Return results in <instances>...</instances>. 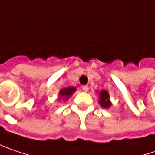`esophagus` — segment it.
<instances>
[{
	"label": "esophagus",
	"mask_w": 155,
	"mask_h": 155,
	"mask_svg": "<svg viewBox=\"0 0 155 155\" xmlns=\"http://www.w3.org/2000/svg\"><path fill=\"white\" fill-rule=\"evenodd\" d=\"M81 88H82V90H83V91L87 92V91L88 90V86H87V85H84V86L81 87Z\"/></svg>",
	"instance_id": "obj_1"
}]
</instances>
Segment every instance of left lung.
Wrapping results in <instances>:
<instances>
[{
	"instance_id": "left-lung-1",
	"label": "left lung",
	"mask_w": 155,
	"mask_h": 155,
	"mask_svg": "<svg viewBox=\"0 0 155 155\" xmlns=\"http://www.w3.org/2000/svg\"><path fill=\"white\" fill-rule=\"evenodd\" d=\"M100 105L104 108H109L111 104L110 102V98H109V94L107 91L102 90L100 92V100H99Z\"/></svg>"
}]
</instances>
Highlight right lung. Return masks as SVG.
Here are the masks:
<instances>
[{
	"label": "right lung",
	"mask_w": 155,
	"mask_h": 155,
	"mask_svg": "<svg viewBox=\"0 0 155 155\" xmlns=\"http://www.w3.org/2000/svg\"><path fill=\"white\" fill-rule=\"evenodd\" d=\"M76 89H75V87H66V88H64V89H61L60 91H59V95H60V98L59 99H61L62 97L65 99H68V97L69 96H72V94L75 91Z\"/></svg>",
	"instance_id": "right-lung-1"
}]
</instances>
